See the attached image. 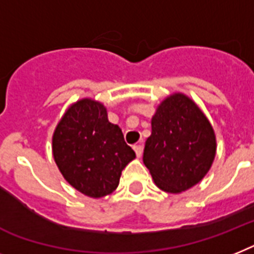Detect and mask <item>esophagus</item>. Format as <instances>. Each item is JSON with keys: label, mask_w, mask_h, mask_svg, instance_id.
Listing matches in <instances>:
<instances>
[{"label": "esophagus", "mask_w": 254, "mask_h": 254, "mask_svg": "<svg viewBox=\"0 0 254 254\" xmlns=\"http://www.w3.org/2000/svg\"><path fill=\"white\" fill-rule=\"evenodd\" d=\"M133 150H135L136 156L141 157V154H142V145H141V144H137V145L133 146Z\"/></svg>", "instance_id": "esophagus-1"}]
</instances>
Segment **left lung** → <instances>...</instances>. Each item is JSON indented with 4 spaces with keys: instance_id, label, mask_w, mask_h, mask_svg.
I'll return each instance as SVG.
<instances>
[{
    "instance_id": "left-lung-1",
    "label": "left lung",
    "mask_w": 254,
    "mask_h": 254,
    "mask_svg": "<svg viewBox=\"0 0 254 254\" xmlns=\"http://www.w3.org/2000/svg\"><path fill=\"white\" fill-rule=\"evenodd\" d=\"M213 127L190 98L182 93L167 97L152 118V135L142 161L157 187L179 193L197 184L215 157Z\"/></svg>"
}]
</instances>
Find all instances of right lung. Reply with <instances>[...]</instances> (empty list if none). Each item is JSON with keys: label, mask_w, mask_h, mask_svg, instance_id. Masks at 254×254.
Segmentation results:
<instances>
[{"label": "right lung", "mask_w": 254, "mask_h": 254, "mask_svg": "<svg viewBox=\"0 0 254 254\" xmlns=\"http://www.w3.org/2000/svg\"><path fill=\"white\" fill-rule=\"evenodd\" d=\"M53 156L72 187L97 198L118 187L122 170L136 154L122 129L108 121L104 105L84 98L70 106L57 126Z\"/></svg>", "instance_id": "obj_1"}]
</instances>
